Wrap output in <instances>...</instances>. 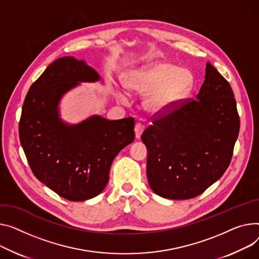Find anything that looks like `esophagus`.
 <instances>
[{"instance_id":"esophagus-1","label":"esophagus","mask_w":259,"mask_h":259,"mask_svg":"<svg viewBox=\"0 0 259 259\" xmlns=\"http://www.w3.org/2000/svg\"><path fill=\"white\" fill-rule=\"evenodd\" d=\"M144 130H145L144 125H142L141 123H136V124H135L134 131H135V136H136V139H140V137L142 136V133L144 132Z\"/></svg>"}]
</instances>
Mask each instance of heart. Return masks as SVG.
<instances>
[{"label":"heart","instance_id":"obj_1","mask_svg":"<svg viewBox=\"0 0 259 259\" xmlns=\"http://www.w3.org/2000/svg\"><path fill=\"white\" fill-rule=\"evenodd\" d=\"M124 88L130 92L146 93L145 107L158 112L165 110L185 99L194 89V77L188 71L179 70L173 64L156 62L140 70L132 71L123 77ZM117 98L125 101L123 93H117Z\"/></svg>","mask_w":259,"mask_h":259}]
</instances>
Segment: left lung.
<instances>
[{
  "mask_svg": "<svg viewBox=\"0 0 259 259\" xmlns=\"http://www.w3.org/2000/svg\"><path fill=\"white\" fill-rule=\"evenodd\" d=\"M152 123L142 141L155 194L192 199L225 173L239 132V115L229 82L209 62L197 100L183 99L156 112Z\"/></svg>",
  "mask_w": 259,
  "mask_h": 259,
  "instance_id": "1",
  "label": "left lung"
}]
</instances>
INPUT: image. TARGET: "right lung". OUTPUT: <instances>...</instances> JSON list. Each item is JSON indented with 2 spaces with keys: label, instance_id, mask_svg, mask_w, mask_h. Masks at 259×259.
<instances>
[{
  "label": "right lung",
  "instance_id": "1",
  "mask_svg": "<svg viewBox=\"0 0 259 259\" xmlns=\"http://www.w3.org/2000/svg\"><path fill=\"white\" fill-rule=\"evenodd\" d=\"M99 79L82 60L59 58L31 85L22 109L20 141L34 176L70 201L99 195L113 159L134 141L133 117L109 120L95 115L75 126L59 119L62 95L81 81Z\"/></svg>",
  "mask_w": 259,
  "mask_h": 259
}]
</instances>
